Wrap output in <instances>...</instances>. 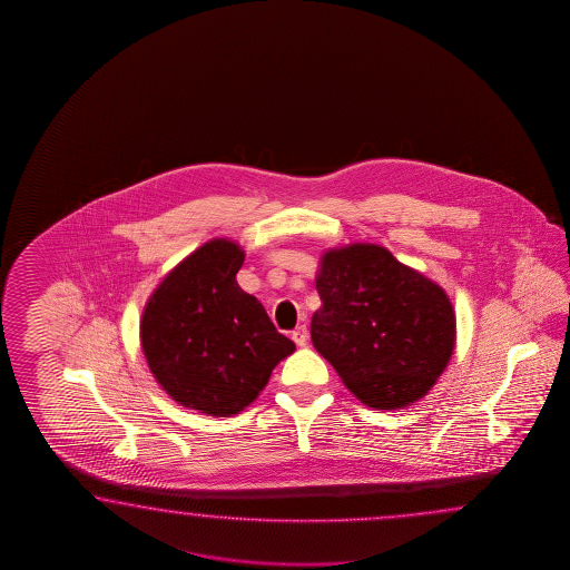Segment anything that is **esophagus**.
I'll return each instance as SVG.
<instances>
[{
  "label": "esophagus",
  "mask_w": 570,
  "mask_h": 570,
  "mask_svg": "<svg viewBox=\"0 0 570 570\" xmlns=\"http://www.w3.org/2000/svg\"><path fill=\"white\" fill-rule=\"evenodd\" d=\"M291 338H293V342H295L297 346H305V342H307V327H295L293 334H291Z\"/></svg>",
  "instance_id": "1"
}]
</instances>
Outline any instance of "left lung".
<instances>
[{
  "mask_svg": "<svg viewBox=\"0 0 570 570\" xmlns=\"http://www.w3.org/2000/svg\"><path fill=\"white\" fill-rule=\"evenodd\" d=\"M312 342L373 410H403L430 393L456 348L449 293L385 246L352 243L320 256Z\"/></svg>",
  "mask_w": 570,
  "mask_h": 570,
  "instance_id": "1",
  "label": "left lung"
}]
</instances>
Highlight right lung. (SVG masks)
Here are the masks:
<instances>
[{"label":"right lung","mask_w":570,"mask_h":570,"mask_svg":"<svg viewBox=\"0 0 570 570\" xmlns=\"http://www.w3.org/2000/svg\"><path fill=\"white\" fill-rule=\"evenodd\" d=\"M244 256L236 240H207L163 277L140 317V346L160 389L214 417L248 407L295 352L255 295L240 289Z\"/></svg>","instance_id":"obj_1"}]
</instances>
